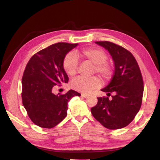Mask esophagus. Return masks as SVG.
I'll list each match as a JSON object with an SVG mask.
<instances>
[{"label": "esophagus", "instance_id": "34e87169", "mask_svg": "<svg viewBox=\"0 0 160 160\" xmlns=\"http://www.w3.org/2000/svg\"><path fill=\"white\" fill-rule=\"evenodd\" d=\"M81 96L83 97V98H87L88 96V94H86V93H82L81 94Z\"/></svg>", "mask_w": 160, "mask_h": 160}]
</instances>
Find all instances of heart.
<instances>
[{"mask_svg": "<svg viewBox=\"0 0 160 160\" xmlns=\"http://www.w3.org/2000/svg\"><path fill=\"white\" fill-rule=\"evenodd\" d=\"M78 58L89 61L94 64L93 71L107 78L111 75V67L107 62V55L102 49L91 48L84 49L81 52H70L63 60V68L65 72L70 76L76 73L78 65ZM101 82L98 78L94 76L89 78L78 77L72 81L71 87L82 93H89L94 89L100 87Z\"/></svg>", "mask_w": 160, "mask_h": 160, "instance_id": "1", "label": "heart"}]
</instances>
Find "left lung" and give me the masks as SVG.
Masks as SVG:
<instances>
[{
  "label": "left lung",
  "instance_id": "left-lung-1",
  "mask_svg": "<svg viewBox=\"0 0 160 160\" xmlns=\"http://www.w3.org/2000/svg\"><path fill=\"white\" fill-rule=\"evenodd\" d=\"M106 49L114 62L115 70L109 84L101 91L108 97L98 98V104L91 108L93 116L108 129L127 127L140 111L144 92L142 73L132 54L116 44L95 42Z\"/></svg>",
  "mask_w": 160,
  "mask_h": 160
}]
</instances>
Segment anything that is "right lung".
Instances as JSON below:
<instances>
[{
  "instance_id": "obj_1",
  "label": "right lung",
  "mask_w": 160,
  "mask_h": 160,
  "mask_svg": "<svg viewBox=\"0 0 160 160\" xmlns=\"http://www.w3.org/2000/svg\"><path fill=\"white\" fill-rule=\"evenodd\" d=\"M78 45L58 42L34 54L27 64L22 78V100L31 120L40 127H56L67 115L68 102L80 93L69 90L55 95L56 85L67 83L63 68L68 52Z\"/></svg>"
}]
</instances>
